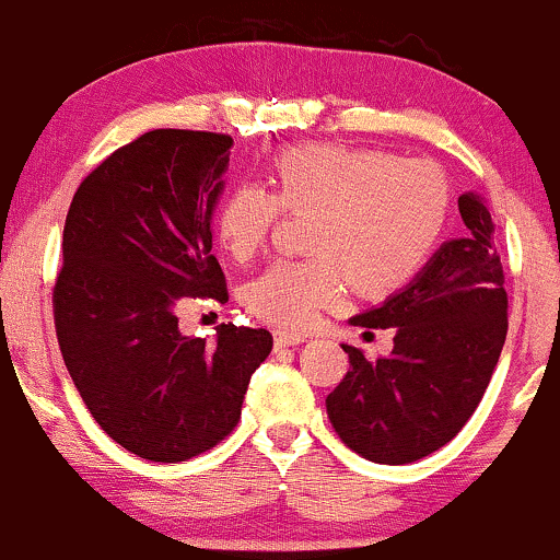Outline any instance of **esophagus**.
<instances>
[{"label": "esophagus", "mask_w": 560, "mask_h": 560, "mask_svg": "<svg viewBox=\"0 0 560 560\" xmlns=\"http://www.w3.org/2000/svg\"><path fill=\"white\" fill-rule=\"evenodd\" d=\"M305 334H298V331H276L273 334V342L276 347H294L300 342H305Z\"/></svg>", "instance_id": "34e87169"}]
</instances>
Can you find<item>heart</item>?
<instances>
[{
  "label": "heart",
  "instance_id": "heart-1",
  "mask_svg": "<svg viewBox=\"0 0 560 560\" xmlns=\"http://www.w3.org/2000/svg\"><path fill=\"white\" fill-rule=\"evenodd\" d=\"M279 208L311 213L302 260H276L244 292L255 316L305 329L355 281L365 294L408 284L445 234L450 186L429 160L347 144H302L276 155L271 191L240 184L221 199L215 231L236 260L253 258Z\"/></svg>",
  "mask_w": 560,
  "mask_h": 560
}]
</instances>
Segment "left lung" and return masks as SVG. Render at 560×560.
<instances>
[{"mask_svg":"<svg viewBox=\"0 0 560 560\" xmlns=\"http://www.w3.org/2000/svg\"><path fill=\"white\" fill-rule=\"evenodd\" d=\"M466 231L442 242L400 292L350 324L395 329L387 358L350 355L326 413L342 442L374 464H413L447 445L485 395L508 334L503 266L485 197H458Z\"/></svg>","mask_w":560,"mask_h":560,"instance_id":"8db88e82","label":"left lung"}]
</instances>
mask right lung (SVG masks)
Masks as SVG:
<instances>
[{
    "label": "right lung",
    "instance_id": "1",
    "mask_svg": "<svg viewBox=\"0 0 560 560\" xmlns=\"http://www.w3.org/2000/svg\"><path fill=\"white\" fill-rule=\"evenodd\" d=\"M234 139L158 128L83 178L62 231L55 329L94 421L128 453L195 458L236 427L271 331L221 324L213 342L178 329L182 298L229 300L213 213Z\"/></svg>",
    "mask_w": 560,
    "mask_h": 560
}]
</instances>
